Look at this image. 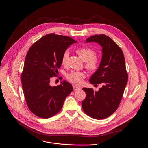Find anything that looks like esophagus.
I'll return each instance as SVG.
<instances>
[{
    "label": "esophagus",
    "mask_w": 148,
    "mask_h": 148,
    "mask_svg": "<svg viewBox=\"0 0 148 148\" xmlns=\"http://www.w3.org/2000/svg\"><path fill=\"white\" fill-rule=\"evenodd\" d=\"M73 88H74V90L75 91H76V90H79L81 89L79 87H77V86H73Z\"/></svg>",
    "instance_id": "34e87169"
}]
</instances>
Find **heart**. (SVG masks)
<instances>
[{
    "instance_id": "obj_1",
    "label": "heart",
    "mask_w": 148,
    "mask_h": 148,
    "mask_svg": "<svg viewBox=\"0 0 148 148\" xmlns=\"http://www.w3.org/2000/svg\"><path fill=\"white\" fill-rule=\"evenodd\" d=\"M77 54L83 61L86 62V68L90 72H95L99 68L100 61L95 57L96 52L93 49L84 47L77 50ZM69 57V52L68 51L64 52L62 57L61 62L62 65H66ZM85 74L82 72L73 71L67 75V78L72 83L79 85L81 84L83 79L84 78Z\"/></svg>"
}]
</instances>
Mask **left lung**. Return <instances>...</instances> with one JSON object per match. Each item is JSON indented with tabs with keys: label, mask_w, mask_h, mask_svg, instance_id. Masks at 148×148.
I'll list each match as a JSON object with an SVG mask.
<instances>
[{
	"label": "left lung",
	"mask_w": 148,
	"mask_h": 148,
	"mask_svg": "<svg viewBox=\"0 0 148 148\" xmlns=\"http://www.w3.org/2000/svg\"><path fill=\"white\" fill-rule=\"evenodd\" d=\"M96 42L102 47V57L98 69L89 82L102 84L99 91L83 88L86 97L82 101L83 111L88 116L103 119L111 116L118 108L126 86L128 75L123 51L113 40L104 34L95 35L86 42Z\"/></svg>",
	"instance_id": "left-lung-1"
}]
</instances>
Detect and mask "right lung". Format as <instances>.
<instances>
[{
    "label": "right lung",
    "instance_id": "right-lung-1",
    "mask_svg": "<svg viewBox=\"0 0 148 148\" xmlns=\"http://www.w3.org/2000/svg\"><path fill=\"white\" fill-rule=\"evenodd\" d=\"M77 41L69 36L49 34L39 39L26 54L21 76L23 91L29 110L43 119L52 117L62 109L65 98L73 90L66 81L51 86L62 64L64 52Z\"/></svg>",
    "mask_w": 148,
    "mask_h": 148
}]
</instances>
